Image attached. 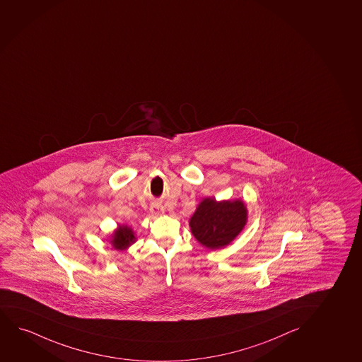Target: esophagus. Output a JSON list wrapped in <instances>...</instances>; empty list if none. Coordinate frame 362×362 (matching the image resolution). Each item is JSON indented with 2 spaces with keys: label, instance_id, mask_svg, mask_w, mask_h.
<instances>
[{
  "label": "esophagus",
  "instance_id": "34e87169",
  "mask_svg": "<svg viewBox=\"0 0 362 362\" xmlns=\"http://www.w3.org/2000/svg\"><path fill=\"white\" fill-rule=\"evenodd\" d=\"M149 211H151L153 216H158L164 213V208H163V206H160V204H151Z\"/></svg>",
  "mask_w": 362,
  "mask_h": 362
}]
</instances>
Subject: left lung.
<instances>
[{
    "instance_id": "1",
    "label": "left lung",
    "mask_w": 362,
    "mask_h": 362,
    "mask_svg": "<svg viewBox=\"0 0 362 362\" xmlns=\"http://www.w3.org/2000/svg\"><path fill=\"white\" fill-rule=\"evenodd\" d=\"M247 219L243 201L216 202L206 198L201 202L189 220L193 236L206 247L221 248L241 233Z\"/></svg>"
}]
</instances>
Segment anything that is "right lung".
<instances>
[{"instance_id":"obj_1","label":"right lung","mask_w":362,"mask_h":362,"mask_svg":"<svg viewBox=\"0 0 362 362\" xmlns=\"http://www.w3.org/2000/svg\"><path fill=\"white\" fill-rule=\"evenodd\" d=\"M134 240L136 238L133 235L132 230L127 226H119V229L116 230V233L112 235L111 243L114 245L116 250H124L129 247V245H132Z\"/></svg>"}]
</instances>
